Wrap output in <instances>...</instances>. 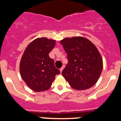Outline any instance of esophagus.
I'll use <instances>...</instances> for the list:
<instances>
[{
  "instance_id": "1",
  "label": "esophagus",
  "mask_w": 121,
  "mask_h": 121,
  "mask_svg": "<svg viewBox=\"0 0 121 121\" xmlns=\"http://www.w3.org/2000/svg\"><path fill=\"white\" fill-rule=\"evenodd\" d=\"M63 70V68H60V71L61 73V72H62Z\"/></svg>"
}]
</instances>
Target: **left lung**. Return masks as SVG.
<instances>
[{
  "instance_id": "1",
  "label": "left lung",
  "mask_w": 121,
  "mask_h": 121,
  "mask_svg": "<svg viewBox=\"0 0 121 121\" xmlns=\"http://www.w3.org/2000/svg\"><path fill=\"white\" fill-rule=\"evenodd\" d=\"M68 54V63L62 75L75 90H85L94 86L103 69L101 55L95 45L82 36L60 41Z\"/></svg>"
}]
</instances>
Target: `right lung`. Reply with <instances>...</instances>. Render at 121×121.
I'll return each instance as SVG.
<instances>
[{"label":"right lung","mask_w":121,"mask_h":121,"mask_svg":"<svg viewBox=\"0 0 121 121\" xmlns=\"http://www.w3.org/2000/svg\"><path fill=\"white\" fill-rule=\"evenodd\" d=\"M56 41L38 38L28 45L20 61L21 76L28 86L36 92L48 90L60 71L54 66L49 53Z\"/></svg>","instance_id":"right-lung-1"}]
</instances>
